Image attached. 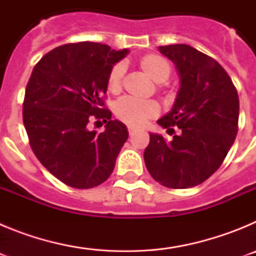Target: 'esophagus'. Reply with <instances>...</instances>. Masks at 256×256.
Returning <instances> with one entry per match:
<instances>
[{"instance_id": "obj_1", "label": "esophagus", "mask_w": 256, "mask_h": 256, "mask_svg": "<svg viewBox=\"0 0 256 256\" xmlns=\"http://www.w3.org/2000/svg\"><path fill=\"white\" fill-rule=\"evenodd\" d=\"M128 132H130V134H134L136 132H137V128H134V126H128Z\"/></svg>"}]
</instances>
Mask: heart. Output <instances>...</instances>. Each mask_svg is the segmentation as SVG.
<instances>
[{"label": "heart", "mask_w": 256, "mask_h": 256, "mask_svg": "<svg viewBox=\"0 0 256 256\" xmlns=\"http://www.w3.org/2000/svg\"><path fill=\"white\" fill-rule=\"evenodd\" d=\"M138 66L146 76H150L158 87L162 90L164 82L168 80L172 74L169 61L158 54H148L138 60ZM126 68L123 64H115L108 74V88L112 94L122 90ZM115 115L122 122L130 126H144L148 119L159 114V105L152 100H136L132 97H123L115 104Z\"/></svg>", "instance_id": "1"}]
</instances>
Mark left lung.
<instances>
[{"label": "left lung", "instance_id": "8db88e82", "mask_svg": "<svg viewBox=\"0 0 256 256\" xmlns=\"http://www.w3.org/2000/svg\"><path fill=\"white\" fill-rule=\"evenodd\" d=\"M177 68L180 87L173 108L158 123L178 134L150 133L144 154L151 177L169 188L195 187L216 173L238 130L236 87L218 61L188 44L160 46Z\"/></svg>", "mask_w": 256, "mask_h": 256}]
</instances>
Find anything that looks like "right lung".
Returning a JSON list of instances; mask_svg holds the SVG:
<instances>
[{
	"mask_svg": "<svg viewBox=\"0 0 256 256\" xmlns=\"http://www.w3.org/2000/svg\"><path fill=\"white\" fill-rule=\"evenodd\" d=\"M128 50L94 42L62 44L44 56L26 84L22 122L30 148L44 168L74 188L105 182L128 138L126 126L105 108L108 74ZM92 117L106 123L90 131Z\"/></svg>",
	"mask_w": 256,
	"mask_h": 256,
	"instance_id": "right-lung-1",
	"label": "right lung"
}]
</instances>
